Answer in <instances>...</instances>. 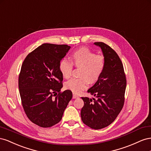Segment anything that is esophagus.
I'll use <instances>...</instances> for the list:
<instances>
[{"label": "esophagus", "mask_w": 151, "mask_h": 151, "mask_svg": "<svg viewBox=\"0 0 151 151\" xmlns=\"http://www.w3.org/2000/svg\"><path fill=\"white\" fill-rule=\"evenodd\" d=\"M78 97H79V96H78V95H76V94L74 93H73V99H77V98H78Z\"/></svg>", "instance_id": "34e87169"}]
</instances>
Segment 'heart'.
Listing matches in <instances>:
<instances>
[{"label":"heart","mask_w":151,"mask_h":151,"mask_svg":"<svg viewBox=\"0 0 151 151\" xmlns=\"http://www.w3.org/2000/svg\"><path fill=\"white\" fill-rule=\"evenodd\" d=\"M71 60L76 67L81 68L80 73L81 78H73L65 83V88L75 93H79L87 88L89 81L91 83L96 82L106 65L104 55L96 54L87 47H81L73 52ZM72 63L66 59H63L59 63V71L66 79L71 76L73 68Z\"/></svg>","instance_id":"1"}]
</instances>
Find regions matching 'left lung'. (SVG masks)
<instances>
[{"instance_id":"8db88e82","label":"left lung","mask_w":151,"mask_h":151,"mask_svg":"<svg viewBox=\"0 0 151 151\" xmlns=\"http://www.w3.org/2000/svg\"><path fill=\"white\" fill-rule=\"evenodd\" d=\"M94 44L101 47L106 65L99 79L87 91L96 99L81 97L84 106L81 110V118L86 125L99 130L109 126L122 111L127 80L117 53L103 42H95Z\"/></svg>"}]
</instances>
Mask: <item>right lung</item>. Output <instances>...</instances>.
Masks as SVG:
<instances>
[{"label":"right lung","instance_id":"right-lung-1","mask_svg":"<svg viewBox=\"0 0 151 151\" xmlns=\"http://www.w3.org/2000/svg\"><path fill=\"white\" fill-rule=\"evenodd\" d=\"M70 48L44 44L28 54L21 66L18 80L21 103L29 119L40 127H51L61 121L72 99L71 90L61 92L63 77L59 68ZM56 92L58 96L53 98Z\"/></svg>","mask_w":151,"mask_h":151}]
</instances>
